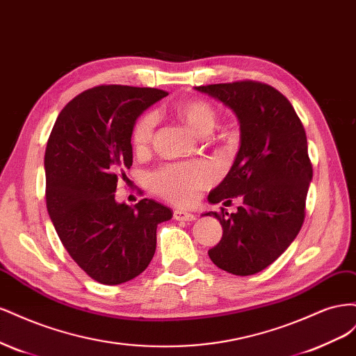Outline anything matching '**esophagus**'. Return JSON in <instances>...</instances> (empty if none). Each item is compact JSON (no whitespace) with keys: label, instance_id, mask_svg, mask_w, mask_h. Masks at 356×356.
<instances>
[{"label":"esophagus","instance_id":"34e87169","mask_svg":"<svg viewBox=\"0 0 356 356\" xmlns=\"http://www.w3.org/2000/svg\"><path fill=\"white\" fill-rule=\"evenodd\" d=\"M174 218L177 221H195L196 220L195 215L187 212V211H182V209H175L174 211Z\"/></svg>","mask_w":356,"mask_h":356}]
</instances>
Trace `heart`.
<instances>
[{
    "label": "heart",
    "mask_w": 356,
    "mask_h": 356,
    "mask_svg": "<svg viewBox=\"0 0 356 356\" xmlns=\"http://www.w3.org/2000/svg\"><path fill=\"white\" fill-rule=\"evenodd\" d=\"M177 115L193 132L199 136L209 135L215 123L217 113L207 101L190 99L175 106ZM157 114L145 113L136 120L132 129V144L143 152L153 141L157 126ZM217 179V170L208 161L195 163H172L160 168L152 175V188L169 202L177 204H190L199 196V191L209 187Z\"/></svg>",
    "instance_id": "obj_1"
}]
</instances>
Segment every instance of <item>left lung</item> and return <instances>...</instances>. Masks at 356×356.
Masks as SVG:
<instances>
[{
    "label": "left lung",
    "instance_id": "8db88e82",
    "mask_svg": "<svg viewBox=\"0 0 356 356\" xmlns=\"http://www.w3.org/2000/svg\"><path fill=\"white\" fill-rule=\"evenodd\" d=\"M196 90L227 105L241 123V148L229 174L208 200H243L238 212H207L222 225L208 251L212 263L238 276L264 270L296 239L305 221L314 175L305 127L294 106L275 88L258 81L199 86Z\"/></svg>",
    "mask_w": 356,
    "mask_h": 356
}]
</instances>
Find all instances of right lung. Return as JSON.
Masks as SVG:
<instances>
[{
    "mask_svg": "<svg viewBox=\"0 0 356 356\" xmlns=\"http://www.w3.org/2000/svg\"><path fill=\"white\" fill-rule=\"evenodd\" d=\"M168 92L132 86L84 90L60 111L49 136L46 203L62 245L96 282L141 275L156 252L157 224L172 211L152 199L117 203L118 177L132 166L136 118Z\"/></svg>",
    "mask_w": 356,
    "mask_h": 356,
    "instance_id": "1",
    "label": "right lung"
}]
</instances>
